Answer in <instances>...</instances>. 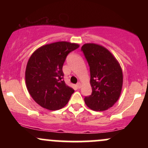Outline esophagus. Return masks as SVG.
<instances>
[{"label":"esophagus","instance_id":"esophagus-1","mask_svg":"<svg viewBox=\"0 0 148 148\" xmlns=\"http://www.w3.org/2000/svg\"><path fill=\"white\" fill-rule=\"evenodd\" d=\"M81 83H77V84H76V87H77L78 88H81Z\"/></svg>","mask_w":148,"mask_h":148}]
</instances>
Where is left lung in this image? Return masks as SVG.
I'll return each mask as SVG.
<instances>
[{
  "mask_svg": "<svg viewBox=\"0 0 148 148\" xmlns=\"http://www.w3.org/2000/svg\"><path fill=\"white\" fill-rule=\"evenodd\" d=\"M90 72L92 94L86 104L97 111H105L118 101L123 86V72L118 62L104 47L86 44L81 47Z\"/></svg>",
  "mask_w": 148,
  "mask_h": 148,
  "instance_id": "obj_1",
  "label": "left lung"
}]
</instances>
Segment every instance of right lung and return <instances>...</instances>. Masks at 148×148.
<instances>
[{
    "instance_id": "obj_1",
    "label": "right lung",
    "mask_w": 148,
    "mask_h": 148,
    "mask_svg": "<svg viewBox=\"0 0 148 148\" xmlns=\"http://www.w3.org/2000/svg\"><path fill=\"white\" fill-rule=\"evenodd\" d=\"M79 46L58 42L43 46L32 54L25 69L27 89L43 108L58 110L68 103L74 89L65 84L62 66L70 52Z\"/></svg>"
}]
</instances>
